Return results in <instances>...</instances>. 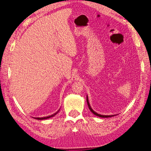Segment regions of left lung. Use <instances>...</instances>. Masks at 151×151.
Listing matches in <instances>:
<instances>
[{
	"mask_svg": "<svg viewBox=\"0 0 151 151\" xmlns=\"http://www.w3.org/2000/svg\"><path fill=\"white\" fill-rule=\"evenodd\" d=\"M87 99H86V100H87V103H88V106H89V109H90V111L92 112L94 115H95L96 116H99V117H101V118H108V117H111V116H114L115 115H100V114H98V113H97L96 112H95L93 109L91 108V106H90V104H89V99H88V95H87V98H86Z\"/></svg>",
	"mask_w": 151,
	"mask_h": 151,
	"instance_id": "1",
	"label": "left lung"
}]
</instances>
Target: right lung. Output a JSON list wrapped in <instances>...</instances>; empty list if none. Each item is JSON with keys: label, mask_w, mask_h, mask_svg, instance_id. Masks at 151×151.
Masks as SVG:
<instances>
[{"label": "right lung", "mask_w": 151, "mask_h": 151, "mask_svg": "<svg viewBox=\"0 0 151 151\" xmlns=\"http://www.w3.org/2000/svg\"><path fill=\"white\" fill-rule=\"evenodd\" d=\"M60 109H59L56 113H55L54 114H53V115H50V116H45V117H41V118H40V117H36V118H35V119H37V120H45V119H48V118H52V117L54 116L55 115H57V114L59 112V111H60Z\"/></svg>", "instance_id": "1"}]
</instances>
